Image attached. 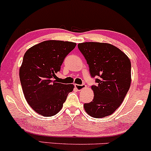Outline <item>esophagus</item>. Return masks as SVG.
<instances>
[{
    "instance_id": "obj_1",
    "label": "esophagus",
    "mask_w": 151,
    "mask_h": 151,
    "mask_svg": "<svg viewBox=\"0 0 151 151\" xmlns=\"http://www.w3.org/2000/svg\"><path fill=\"white\" fill-rule=\"evenodd\" d=\"M75 88L77 89L78 91H80L82 90V89H85L86 87V85H84V84H75Z\"/></svg>"
}]
</instances>
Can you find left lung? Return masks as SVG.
<instances>
[{
  "label": "left lung",
  "mask_w": 151,
  "mask_h": 151,
  "mask_svg": "<svg viewBox=\"0 0 151 151\" xmlns=\"http://www.w3.org/2000/svg\"><path fill=\"white\" fill-rule=\"evenodd\" d=\"M87 60L89 72L96 79L92 86L94 98L84 105L94 118L112 115L120 107L131 83V63L123 51L107 43L84 42L78 44Z\"/></svg>",
  "instance_id": "1"
}]
</instances>
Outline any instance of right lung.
<instances>
[{"label": "right lung", "mask_w": 151, "mask_h": 151, "mask_svg": "<svg viewBox=\"0 0 151 151\" xmlns=\"http://www.w3.org/2000/svg\"><path fill=\"white\" fill-rule=\"evenodd\" d=\"M76 45L69 41H44L25 53L19 69L20 81L25 99L39 115L51 117L57 114L72 92L73 84L58 83L54 78Z\"/></svg>", "instance_id": "add662e5"}]
</instances>
